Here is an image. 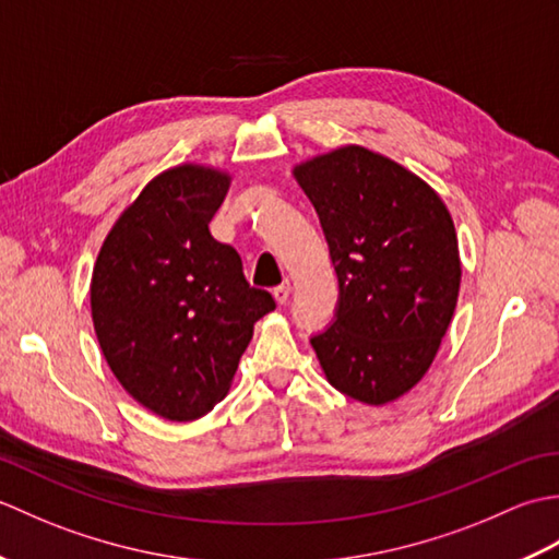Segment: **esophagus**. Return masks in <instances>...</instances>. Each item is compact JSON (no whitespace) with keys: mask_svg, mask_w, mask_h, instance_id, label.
Masks as SVG:
<instances>
[{"mask_svg":"<svg viewBox=\"0 0 559 559\" xmlns=\"http://www.w3.org/2000/svg\"><path fill=\"white\" fill-rule=\"evenodd\" d=\"M273 298H276V302H278V305H286V302L290 300V283H288V281H283L281 286L273 288Z\"/></svg>","mask_w":559,"mask_h":559,"instance_id":"esophagus-1","label":"esophagus"}]
</instances>
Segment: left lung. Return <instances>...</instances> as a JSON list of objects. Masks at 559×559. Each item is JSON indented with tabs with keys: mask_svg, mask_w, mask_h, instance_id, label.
Returning a JSON list of instances; mask_svg holds the SVG:
<instances>
[{
	"mask_svg": "<svg viewBox=\"0 0 559 559\" xmlns=\"http://www.w3.org/2000/svg\"><path fill=\"white\" fill-rule=\"evenodd\" d=\"M338 278L336 314L310 341L329 384L382 406L432 365L454 317L461 261L454 221L430 185L362 146L295 168Z\"/></svg>",
	"mask_w": 559,
	"mask_h": 559,
	"instance_id": "1",
	"label": "left lung"
}]
</instances>
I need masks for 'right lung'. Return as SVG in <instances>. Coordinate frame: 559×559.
<instances>
[{
  "instance_id": "1",
  "label": "right lung",
  "mask_w": 559,
  "mask_h": 559,
  "mask_svg": "<svg viewBox=\"0 0 559 559\" xmlns=\"http://www.w3.org/2000/svg\"><path fill=\"white\" fill-rule=\"evenodd\" d=\"M230 177L180 165L151 180L105 237L91 314L112 374L165 420H197L228 394L254 322L276 310L209 230Z\"/></svg>"
}]
</instances>
